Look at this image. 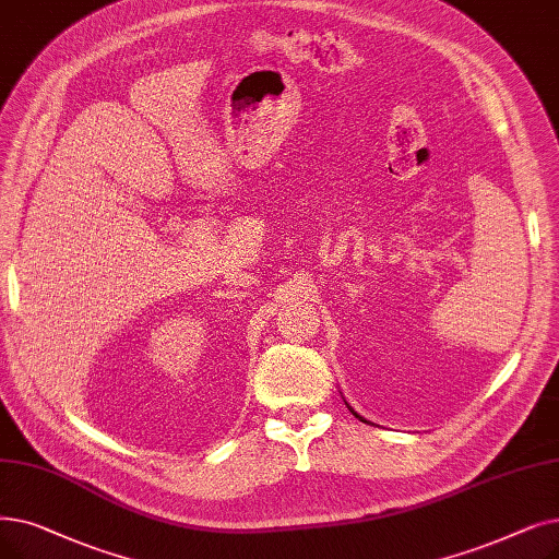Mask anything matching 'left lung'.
<instances>
[{
  "label": "left lung",
  "instance_id": "8db88e82",
  "mask_svg": "<svg viewBox=\"0 0 559 559\" xmlns=\"http://www.w3.org/2000/svg\"><path fill=\"white\" fill-rule=\"evenodd\" d=\"M345 404H347V402H345ZM347 408H349V411H352V414H354V416H356V418H358V420H360V423H368V425H372V423H370V420H366V418H362V416H358V414H356V411H354V408H352V406H349V404H347Z\"/></svg>",
  "mask_w": 559,
  "mask_h": 559
}]
</instances>
